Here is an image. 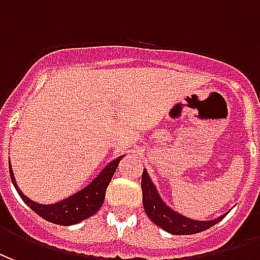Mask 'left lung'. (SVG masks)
<instances>
[{
	"instance_id": "left-lung-1",
	"label": "left lung",
	"mask_w": 260,
	"mask_h": 260,
	"mask_svg": "<svg viewBox=\"0 0 260 260\" xmlns=\"http://www.w3.org/2000/svg\"><path fill=\"white\" fill-rule=\"evenodd\" d=\"M141 188H143V205L145 213L156 226L170 234H176V236L197 234L215 226L216 223H219L226 216L221 215L213 220H194L176 212L169 205H166V202L162 200L158 188L155 187L148 172L145 169L141 177Z\"/></svg>"
}]
</instances>
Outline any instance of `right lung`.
Listing matches in <instances>:
<instances>
[{
    "mask_svg": "<svg viewBox=\"0 0 260 260\" xmlns=\"http://www.w3.org/2000/svg\"><path fill=\"white\" fill-rule=\"evenodd\" d=\"M123 156L124 155L117 156L116 159L111 160L98 173L95 179L92 180L90 184L86 185L84 188H81L80 191H77V192L70 195L65 200L59 201V202H54V204H39V202L27 198L22 192V190L19 188L18 184H16V180H15V176H13L11 164H9V173H11L12 184L15 185V188L18 191V194L20 195V198L37 215L41 216L47 221L55 223V224L72 226V224L86 220L87 217H90L94 213H96L98 209L101 208L102 202L105 200V192H107L108 184L111 183L112 176L115 173L117 165L122 160Z\"/></svg>",
    "mask_w": 260,
    "mask_h": 260,
    "instance_id": "add662e5",
    "label": "right lung"
}]
</instances>
